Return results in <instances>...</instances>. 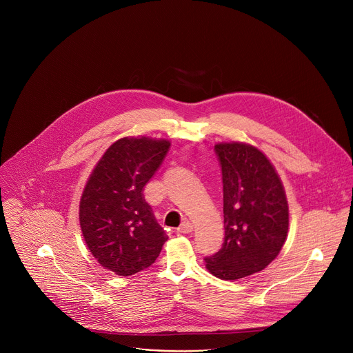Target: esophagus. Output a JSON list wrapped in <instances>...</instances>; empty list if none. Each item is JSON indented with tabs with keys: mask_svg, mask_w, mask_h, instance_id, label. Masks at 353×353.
Wrapping results in <instances>:
<instances>
[{
	"mask_svg": "<svg viewBox=\"0 0 353 353\" xmlns=\"http://www.w3.org/2000/svg\"><path fill=\"white\" fill-rule=\"evenodd\" d=\"M180 233H191L192 232V223L188 222V221H184L180 228L177 229Z\"/></svg>",
	"mask_w": 353,
	"mask_h": 353,
	"instance_id": "obj_1",
	"label": "esophagus"
}]
</instances>
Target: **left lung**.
<instances>
[{"instance_id": "1", "label": "left lung", "mask_w": 353, "mask_h": 353, "mask_svg": "<svg viewBox=\"0 0 353 353\" xmlns=\"http://www.w3.org/2000/svg\"><path fill=\"white\" fill-rule=\"evenodd\" d=\"M222 168L225 240L205 259L216 278L236 281L272 263L289 229V208L282 181L270 159L253 145H215Z\"/></svg>"}]
</instances>
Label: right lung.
Listing matches in <instances>:
<instances>
[{
    "instance_id": "obj_1",
    "label": "right lung",
    "mask_w": 353,
    "mask_h": 353,
    "mask_svg": "<svg viewBox=\"0 0 353 353\" xmlns=\"http://www.w3.org/2000/svg\"><path fill=\"white\" fill-rule=\"evenodd\" d=\"M170 142L146 137L116 141L96 163L79 203V223L97 263L120 276L152 265L168 240L143 187L162 165Z\"/></svg>"
}]
</instances>
